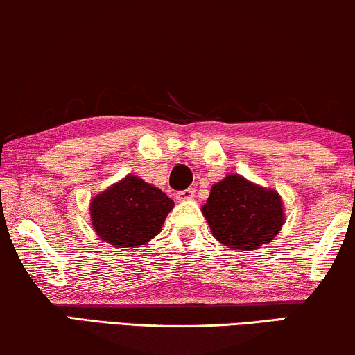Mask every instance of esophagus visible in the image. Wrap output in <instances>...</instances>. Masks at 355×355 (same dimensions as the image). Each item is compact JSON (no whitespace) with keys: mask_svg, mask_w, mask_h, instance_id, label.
Segmentation results:
<instances>
[{"mask_svg":"<svg viewBox=\"0 0 355 355\" xmlns=\"http://www.w3.org/2000/svg\"><path fill=\"white\" fill-rule=\"evenodd\" d=\"M175 196L178 201H189V199L194 198V188H188V189H183V191H178Z\"/></svg>","mask_w":355,"mask_h":355,"instance_id":"obj_1","label":"esophagus"}]
</instances>
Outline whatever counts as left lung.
I'll use <instances>...</instances> for the list:
<instances>
[{"label": "left lung", "mask_w": 355, "mask_h": 355, "mask_svg": "<svg viewBox=\"0 0 355 355\" xmlns=\"http://www.w3.org/2000/svg\"><path fill=\"white\" fill-rule=\"evenodd\" d=\"M201 211L214 238L234 251L266 246L286 220L277 189L263 188L238 173H228L212 184Z\"/></svg>", "instance_id": "8db88e82"}]
</instances>
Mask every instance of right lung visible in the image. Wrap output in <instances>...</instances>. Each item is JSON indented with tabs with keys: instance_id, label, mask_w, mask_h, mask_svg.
Listing matches in <instances>:
<instances>
[{
	"instance_id": "right-lung-1",
	"label": "right lung",
	"mask_w": 355,
	"mask_h": 355,
	"mask_svg": "<svg viewBox=\"0 0 355 355\" xmlns=\"http://www.w3.org/2000/svg\"><path fill=\"white\" fill-rule=\"evenodd\" d=\"M173 206L162 189L128 173L92 199L89 217L103 241L132 249L159 234Z\"/></svg>"
}]
</instances>
